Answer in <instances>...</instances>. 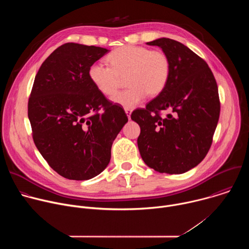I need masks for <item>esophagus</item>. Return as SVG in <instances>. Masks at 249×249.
<instances>
[{
    "instance_id": "obj_1",
    "label": "esophagus",
    "mask_w": 249,
    "mask_h": 249,
    "mask_svg": "<svg viewBox=\"0 0 249 249\" xmlns=\"http://www.w3.org/2000/svg\"><path fill=\"white\" fill-rule=\"evenodd\" d=\"M125 112H126V114H127L128 118L130 119V117H131V113H132V109H130V108H125Z\"/></svg>"
}]
</instances>
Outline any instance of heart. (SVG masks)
<instances>
[{
	"instance_id": "1",
	"label": "heart",
	"mask_w": 249,
	"mask_h": 249,
	"mask_svg": "<svg viewBox=\"0 0 249 249\" xmlns=\"http://www.w3.org/2000/svg\"><path fill=\"white\" fill-rule=\"evenodd\" d=\"M110 65L93 63L89 68V77L99 92L114 95L121 78H126L129 88L113 97V101L126 108H133L147 94L157 96L164 89L170 75V60L161 50L136 45L119 47L107 56Z\"/></svg>"
}]
</instances>
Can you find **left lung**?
<instances>
[{"label":"left lung","mask_w":249,"mask_h":249,"mask_svg":"<svg viewBox=\"0 0 249 249\" xmlns=\"http://www.w3.org/2000/svg\"><path fill=\"white\" fill-rule=\"evenodd\" d=\"M170 60L168 82L131 119L141 128L138 148L145 163L160 173H184L208 154L221 110L217 82L208 64L182 43L159 38ZM169 114L161 117V112Z\"/></svg>","instance_id":"left-lung-1"}]
</instances>
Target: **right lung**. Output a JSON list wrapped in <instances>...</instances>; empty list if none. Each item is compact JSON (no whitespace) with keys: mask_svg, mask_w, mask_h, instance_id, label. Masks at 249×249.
<instances>
[{"mask_svg":"<svg viewBox=\"0 0 249 249\" xmlns=\"http://www.w3.org/2000/svg\"><path fill=\"white\" fill-rule=\"evenodd\" d=\"M107 49L65 43L42 63L27 105L34 144L49 166L71 180H88L108 165L128 117L97 90L91 64Z\"/></svg>","mask_w":249,"mask_h":249,"instance_id":"obj_1","label":"right lung"}]
</instances>
